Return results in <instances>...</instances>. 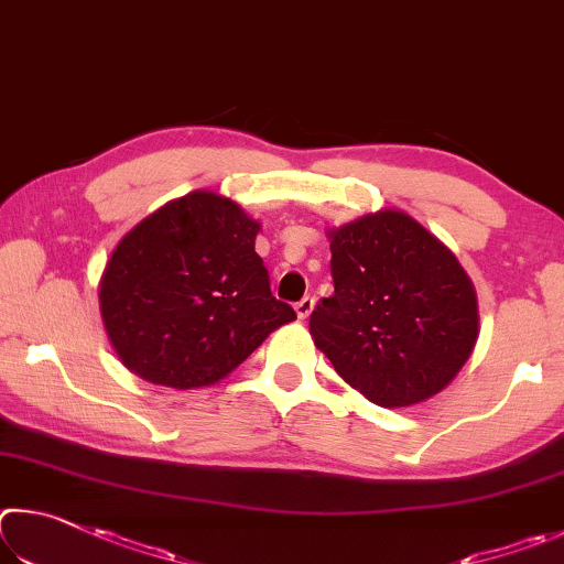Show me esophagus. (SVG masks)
<instances>
[{"label":"esophagus","mask_w":564,"mask_h":564,"mask_svg":"<svg viewBox=\"0 0 564 564\" xmlns=\"http://www.w3.org/2000/svg\"><path fill=\"white\" fill-rule=\"evenodd\" d=\"M294 310H297L300 319H307L314 310V297H302L297 304H294Z\"/></svg>","instance_id":"obj_1"}]
</instances>
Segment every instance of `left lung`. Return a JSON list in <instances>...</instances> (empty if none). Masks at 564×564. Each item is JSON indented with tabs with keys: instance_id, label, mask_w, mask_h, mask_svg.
Masks as SVG:
<instances>
[{
	"instance_id": "8db88e82",
	"label": "left lung",
	"mask_w": 564,
	"mask_h": 564,
	"mask_svg": "<svg viewBox=\"0 0 564 564\" xmlns=\"http://www.w3.org/2000/svg\"><path fill=\"white\" fill-rule=\"evenodd\" d=\"M334 294L310 317L339 377L383 409L436 397L478 339L470 276L446 245L401 210L329 230Z\"/></svg>"
}]
</instances>
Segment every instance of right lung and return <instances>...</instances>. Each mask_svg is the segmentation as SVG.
Masks as SVG:
<instances>
[{
	"mask_svg": "<svg viewBox=\"0 0 564 564\" xmlns=\"http://www.w3.org/2000/svg\"><path fill=\"white\" fill-rule=\"evenodd\" d=\"M260 223L230 197L187 193L116 245L98 284L108 339L135 377L210 387L297 314L272 297Z\"/></svg>",
	"mask_w": 564,
	"mask_h": 564,
	"instance_id": "1",
	"label": "right lung"
}]
</instances>
